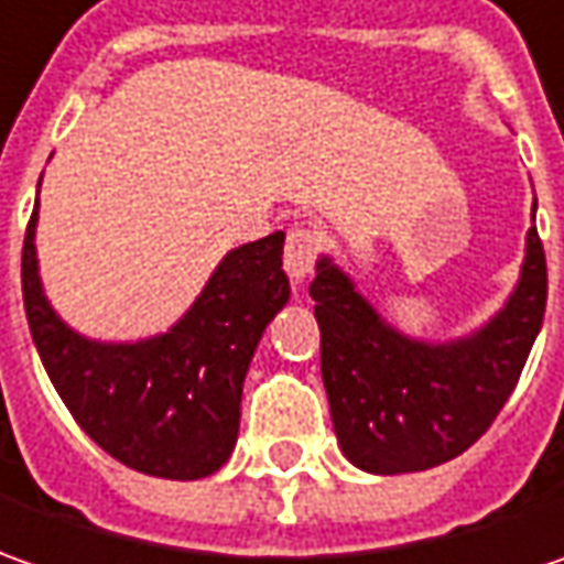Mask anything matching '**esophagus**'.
<instances>
[{"label":"esophagus","instance_id":"esophagus-1","mask_svg":"<svg viewBox=\"0 0 564 564\" xmlns=\"http://www.w3.org/2000/svg\"><path fill=\"white\" fill-rule=\"evenodd\" d=\"M318 234L308 230V227H293L286 234V246H283V268L286 274L296 283H302L312 268H315V259H318Z\"/></svg>","mask_w":564,"mask_h":564}]
</instances>
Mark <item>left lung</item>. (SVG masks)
<instances>
[{
  "label": "left lung",
  "instance_id": "left-lung-1",
  "mask_svg": "<svg viewBox=\"0 0 564 564\" xmlns=\"http://www.w3.org/2000/svg\"><path fill=\"white\" fill-rule=\"evenodd\" d=\"M308 293L343 456L371 475H409L462 456L512 397L546 312V256L531 227L512 296L475 334L446 343L399 334L330 256Z\"/></svg>",
  "mask_w": 564,
  "mask_h": 564
}]
</instances>
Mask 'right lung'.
Segmentation results:
<instances>
[{"label":"right lung","mask_w":564,"mask_h":564,"mask_svg":"<svg viewBox=\"0 0 564 564\" xmlns=\"http://www.w3.org/2000/svg\"><path fill=\"white\" fill-rule=\"evenodd\" d=\"M36 208L21 252L24 312L43 368L74 421L133 471L167 480L215 475L237 446L249 361L268 321L290 300L283 230L230 249L171 330L102 343L68 327L43 293Z\"/></svg>","instance_id":"1"}]
</instances>
